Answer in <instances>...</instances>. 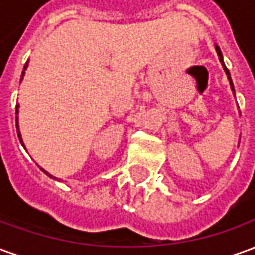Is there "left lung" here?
<instances>
[{
    "label": "left lung",
    "instance_id": "1",
    "mask_svg": "<svg viewBox=\"0 0 255 255\" xmlns=\"http://www.w3.org/2000/svg\"><path fill=\"white\" fill-rule=\"evenodd\" d=\"M216 52H217V54H219V57H220V61H221V63H223V67H224V69H225V73H227V75H228V79H230V83H231V89L234 90V84H232V80H231V76H230V71H228V69H227V68H225V65H224V61H223V54H221V50H220V47L217 46V45H216Z\"/></svg>",
    "mask_w": 255,
    "mask_h": 255
}]
</instances>
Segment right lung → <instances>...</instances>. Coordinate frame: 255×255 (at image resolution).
Instances as JSON below:
<instances>
[{
  "label": "right lung",
  "mask_w": 255,
  "mask_h": 255,
  "mask_svg": "<svg viewBox=\"0 0 255 255\" xmlns=\"http://www.w3.org/2000/svg\"><path fill=\"white\" fill-rule=\"evenodd\" d=\"M25 68H27V65H25V67H24V69H25ZM23 73H24V71H23ZM16 113H17V108H16ZM16 128H19V123H17V117H16ZM17 136H19L20 142H21V144H23V140H21V135H20L19 131H17ZM42 171H43V169H42ZM43 172H45V173H46L47 176H50V177H52V175H49V173H47L46 171H43Z\"/></svg>",
  "instance_id": "obj_1"
}]
</instances>
